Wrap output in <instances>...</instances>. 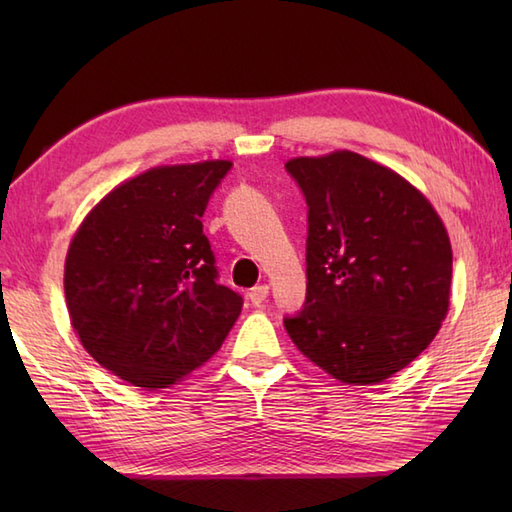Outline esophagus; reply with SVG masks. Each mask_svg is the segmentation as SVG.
Segmentation results:
<instances>
[{
  "label": "esophagus",
  "mask_w": 512,
  "mask_h": 512,
  "mask_svg": "<svg viewBox=\"0 0 512 512\" xmlns=\"http://www.w3.org/2000/svg\"><path fill=\"white\" fill-rule=\"evenodd\" d=\"M248 299L253 306H262V303L268 299V286H255L248 292Z\"/></svg>",
  "instance_id": "34e87169"
}]
</instances>
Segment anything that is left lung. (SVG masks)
Segmentation results:
<instances>
[{
  "instance_id": "obj_1",
  "label": "left lung",
  "mask_w": 512,
  "mask_h": 512,
  "mask_svg": "<svg viewBox=\"0 0 512 512\" xmlns=\"http://www.w3.org/2000/svg\"><path fill=\"white\" fill-rule=\"evenodd\" d=\"M308 204L306 303L292 343L347 385H376L438 334L451 295V242L424 195L352 151L292 158Z\"/></svg>"
}]
</instances>
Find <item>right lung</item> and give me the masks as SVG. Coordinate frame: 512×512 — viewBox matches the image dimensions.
<instances>
[{"instance_id": "add662e5", "label": "right lung", "mask_w": 512, "mask_h": 512, "mask_svg": "<svg viewBox=\"0 0 512 512\" xmlns=\"http://www.w3.org/2000/svg\"><path fill=\"white\" fill-rule=\"evenodd\" d=\"M233 162L156 167L94 206L65 259V303L85 350L145 389L173 385L220 350L242 312L217 281L202 215Z\"/></svg>"}]
</instances>
